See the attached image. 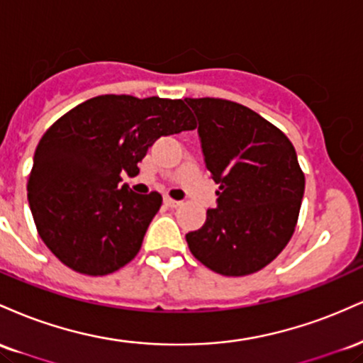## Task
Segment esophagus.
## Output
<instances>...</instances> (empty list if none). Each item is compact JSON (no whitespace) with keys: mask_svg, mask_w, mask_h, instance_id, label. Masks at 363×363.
Listing matches in <instances>:
<instances>
[{"mask_svg":"<svg viewBox=\"0 0 363 363\" xmlns=\"http://www.w3.org/2000/svg\"><path fill=\"white\" fill-rule=\"evenodd\" d=\"M164 203H165V205H167L169 208H177V206L182 205V201H176V199L167 198V196H165V198H164Z\"/></svg>","mask_w":363,"mask_h":363,"instance_id":"1","label":"esophagus"}]
</instances>
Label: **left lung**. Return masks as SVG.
<instances>
[{
  "mask_svg": "<svg viewBox=\"0 0 363 363\" xmlns=\"http://www.w3.org/2000/svg\"><path fill=\"white\" fill-rule=\"evenodd\" d=\"M198 118L206 169L220 186L189 251L211 272L244 277L269 264L289 244L306 177L294 145L259 114L223 99H186Z\"/></svg>",
  "mask_w": 363,
  "mask_h": 363,
  "instance_id": "8db88e82",
  "label": "left lung"
}]
</instances>
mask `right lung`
<instances>
[{
  "instance_id": "add662e5",
  "label": "right lung",
  "mask_w": 363,
  "mask_h": 363,
  "mask_svg": "<svg viewBox=\"0 0 363 363\" xmlns=\"http://www.w3.org/2000/svg\"><path fill=\"white\" fill-rule=\"evenodd\" d=\"M196 128L182 101L101 95L57 119L37 145L28 205L40 239L62 264L102 277L136 256L160 210L158 193L136 194L121 174L160 136Z\"/></svg>"
}]
</instances>
